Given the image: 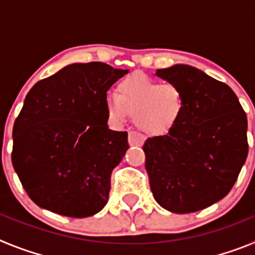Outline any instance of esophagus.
I'll return each instance as SVG.
<instances>
[{
	"instance_id": "34e87169",
	"label": "esophagus",
	"mask_w": 255,
	"mask_h": 255,
	"mask_svg": "<svg viewBox=\"0 0 255 255\" xmlns=\"http://www.w3.org/2000/svg\"><path fill=\"white\" fill-rule=\"evenodd\" d=\"M144 143V136L135 131L129 132V144L131 147H140Z\"/></svg>"
}]
</instances>
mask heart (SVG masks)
<instances>
[{"label": "heart", "mask_w": 255, "mask_h": 255, "mask_svg": "<svg viewBox=\"0 0 255 255\" xmlns=\"http://www.w3.org/2000/svg\"><path fill=\"white\" fill-rule=\"evenodd\" d=\"M184 107L185 98L176 84H161L143 74L128 76L117 85V94L106 96V108L112 120L124 123L130 115L148 135H161L172 129Z\"/></svg>", "instance_id": "b5f03b06"}]
</instances>
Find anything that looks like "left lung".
<instances>
[{
    "instance_id": "left-lung-1",
    "label": "left lung",
    "mask_w": 255,
    "mask_h": 255,
    "mask_svg": "<svg viewBox=\"0 0 255 255\" xmlns=\"http://www.w3.org/2000/svg\"><path fill=\"white\" fill-rule=\"evenodd\" d=\"M155 75L182 91L185 107L167 134L143 145L155 202L191 213L229 194L248 157L247 114L233 89L197 67L177 64Z\"/></svg>"
}]
</instances>
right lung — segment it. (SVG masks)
<instances>
[{"instance_id":"obj_1","label":"right lung","mask_w":255,"mask_h":255,"mask_svg":"<svg viewBox=\"0 0 255 255\" xmlns=\"http://www.w3.org/2000/svg\"><path fill=\"white\" fill-rule=\"evenodd\" d=\"M128 73L103 62L71 64L26 94L11 161L40 208L84 218L107 204L112 170L129 144L128 132L108 129L106 96Z\"/></svg>"}]
</instances>
